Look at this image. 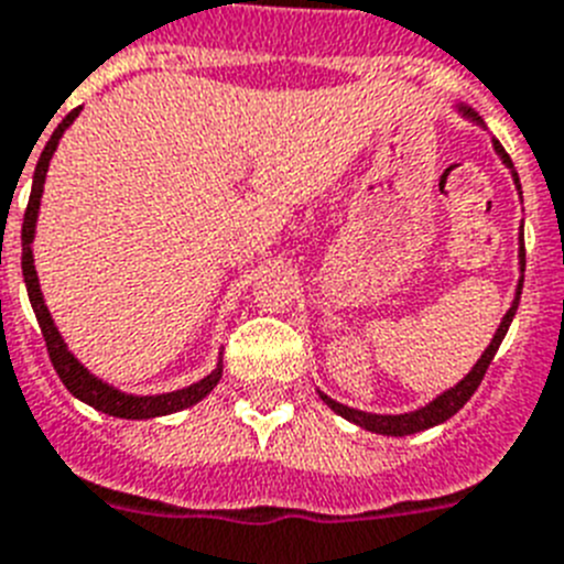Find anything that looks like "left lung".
Returning a JSON list of instances; mask_svg holds the SVG:
<instances>
[{
    "instance_id": "obj_1",
    "label": "left lung",
    "mask_w": 564,
    "mask_h": 564,
    "mask_svg": "<svg viewBox=\"0 0 564 564\" xmlns=\"http://www.w3.org/2000/svg\"><path fill=\"white\" fill-rule=\"evenodd\" d=\"M457 110L463 112L465 119L474 121V124L486 127V124H482V119H479V116H477V112L471 110V107L459 105ZM494 150H497V155H499V159H502V164H506L508 170H511L513 184H517V189H519V175H517V170H513L511 155H508L506 150H502V144H499L497 139H494ZM519 195H522V193H519ZM519 272H525V243H522V232H519ZM519 295H522V278H519V283H517V295H513L511 310L506 312V317H502V323H499L497 335L491 337V343H488V349L482 351V357H479L477 364H474V369L468 371V375H465L457 386H452V389L443 391L440 398H434V400H431V403H425L423 409L409 411V414H371V411H357V409H349V405L337 403V400H332L329 394H323V391H317V394H321L323 403L329 405V409L335 411V414H340V417H346V420H349V423L360 425V429H366V431H375V434H386V437H405V434H417V431L431 429V425L445 423V420H452L454 414H457V411L463 409V405L468 403V400H471V394H474V391H477V386L482 383V377H486L488 366H491L494 355H497L499 343H502V337H506V332H508V326H511L513 315H517Z\"/></svg>"
}]
</instances>
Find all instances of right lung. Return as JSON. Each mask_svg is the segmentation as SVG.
<instances>
[{"mask_svg": "<svg viewBox=\"0 0 564 564\" xmlns=\"http://www.w3.org/2000/svg\"><path fill=\"white\" fill-rule=\"evenodd\" d=\"M82 107L70 110L62 119V124L53 130L51 141L45 144L42 155H39L36 173H33V189H31V200H28V209H24V221H22V275H24V286H28V297H31V306L36 312L39 329H42V337L47 343V355H51V364L56 369V375L62 377V383L67 386L73 398H78L82 403L93 405L96 411H105L110 417H121V420H150V417H164V414H173V411L189 409L198 400H204L209 391L218 386L221 380V360L209 371L204 380L198 383L187 386V389L178 391H166V394H147V398H139V394H127V391H119L116 386L105 383L96 375L85 369V366L78 364V357L67 349V343L62 340L58 335L56 323H53L51 310L45 306V297H42V289H39V275L36 267H33V235H36V218H39V204H42V193H45V175L47 166H51L53 153H56L58 139L65 133L67 127L73 124Z\"/></svg>", "mask_w": 564, "mask_h": 564, "instance_id": "obj_1", "label": "right lung"}]
</instances>
